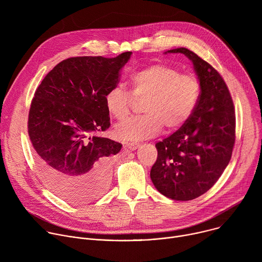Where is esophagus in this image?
<instances>
[{
	"instance_id": "1",
	"label": "esophagus",
	"mask_w": 262,
	"mask_h": 262,
	"mask_svg": "<svg viewBox=\"0 0 262 262\" xmlns=\"http://www.w3.org/2000/svg\"><path fill=\"white\" fill-rule=\"evenodd\" d=\"M125 147L133 151V150H136V149H138L140 147V144L139 143H127Z\"/></svg>"
}]
</instances>
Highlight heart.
Here are the masks:
<instances>
[{
    "instance_id": "heart-1",
    "label": "heart",
    "mask_w": 262,
    "mask_h": 262,
    "mask_svg": "<svg viewBox=\"0 0 262 262\" xmlns=\"http://www.w3.org/2000/svg\"><path fill=\"white\" fill-rule=\"evenodd\" d=\"M129 92L113 87L104 95L108 114L125 121L135 100H143V116L133 118L115 129L119 139L139 141L157 136L163 127L168 133L185 124L198 104L200 83L192 73H180L170 65L150 64L133 73L128 79Z\"/></svg>"
}]
</instances>
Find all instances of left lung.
<instances>
[{
    "label": "left lung",
    "instance_id": "obj_1",
    "mask_svg": "<svg viewBox=\"0 0 262 262\" xmlns=\"http://www.w3.org/2000/svg\"><path fill=\"white\" fill-rule=\"evenodd\" d=\"M167 53H180L192 61L201 91L191 118L156 144L158 159L150 178L164 196L189 201L206 193L230 162L235 142L234 106L226 83L209 63L185 48Z\"/></svg>",
    "mask_w": 262,
    "mask_h": 262
}]
</instances>
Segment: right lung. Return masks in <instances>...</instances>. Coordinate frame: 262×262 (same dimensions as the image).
I'll return each instance as SVG.
<instances>
[{"instance_id":"obj_1","label":"right lung","mask_w":262,"mask_h":262,"mask_svg":"<svg viewBox=\"0 0 262 262\" xmlns=\"http://www.w3.org/2000/svg\"><path fill=\"white\" fill-rule=\"evenodd\" d=\"M130 56L68 58L35 91L28 133L37 168L51 190L70 203H87L106 189L112 158L122 145L94 133L111 125L104 95L117 87Z\"/></svg>"}]
</instances>
